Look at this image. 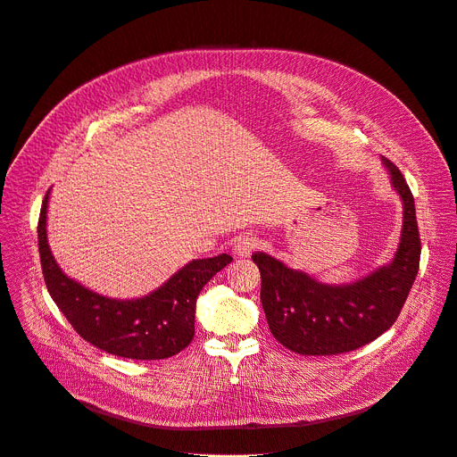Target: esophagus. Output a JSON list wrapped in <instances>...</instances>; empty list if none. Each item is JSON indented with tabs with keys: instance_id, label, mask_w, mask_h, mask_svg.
<instances>
[{
	"instance_id": "esophagus-1",
	"label": "esophagus",
	"mask_w": 457,
	"mask_h": 457,
	"mask_svg": "<svg viewBox=\"0 0 457 457\" xmlns=\"http://www.w3.org/2000/svg\"><path fill=\"white\" fill-rule=\"evenodd\" d=\"M256 245H258V242H256V238H254V237L244 235V237H238V238L235 240L233 251H235V254H237V256L245 258V256H249V254L254 251V247H256Z\"/></svg>"
}]
</instances>
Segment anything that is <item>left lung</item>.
<instances>
[{
	"instance_id": "left-lung-1",
	"label": "left lung",
	"mask_w": 457,
	"mask_h": 457,
	"mask_svg": "<svg viewBox=\"0 0 457 457\" xmlns=\"http://www.w3.org/2000/svg\"><path fill=\"white\" fill-rule=\"evenodd\" d=\"M403 201V229L395 260L353 285H323L254 253L260 269V299L270 334L299 355H337L362 348L398 320L420 267V231L414 199L402 172L382 158Z\"/></svg>"
}]
</instances>
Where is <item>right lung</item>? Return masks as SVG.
<instances>
[{"mask_svg": "<svg viewBox=\"0 0 457 457\" xmlns=\"http://www.w3.org/2000/svg\"><path fill=\"white\" fill-rule=\"evenodd\" d=\"M45 195L37 222L41 269L46 288L73 330L89 345L136 361L169 359L185 350L195 334V301L203 287L233 258L219 254L194 260L152 294L120 301L87 290L55 263L46 240Z\"/></svg>", "mask_w": 457, "mask_h": 457, "instance_id": "add662e5", "label": "right lung"}]
</instances>
